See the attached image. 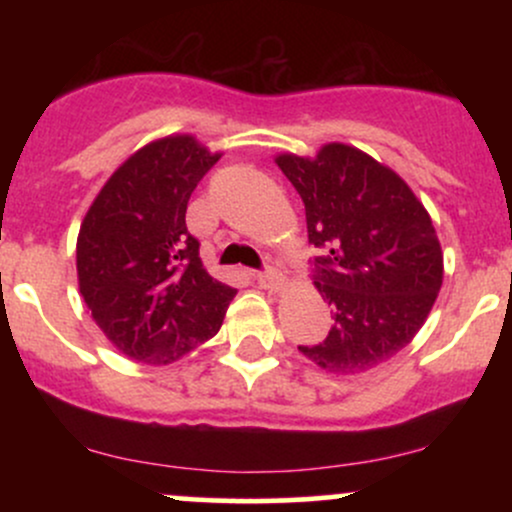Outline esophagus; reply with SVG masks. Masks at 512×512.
Instances as JSON below:
<instances>
[{
	"label": "esophagus",
	"instance_id": "1",
	"mask_svg": "<svg viewBox=\"0 0 512 512\" xmlns=\"http://www.w3.org/2000/svg\"><path fill=\"white\" fill-rule=\"evenodd\" d=\"M257 281H260L262 289L267 291H281L286 286V276L279 272H260L257 274Z\"/></svg>",
	"mask_w": 512,
	"mask_h": 512
}]
</instances>
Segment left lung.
Returning <instances> with one entry per match:
<instances>
[{
    "mask_svg": "<svg viewBox=\"0 0 512 512\" xmlns=\"http://www.w3.org/2000/svg\"><path fill=\"white\" fill-rule=\"evenodd\" d=\"M274 163L303 199L308 240L325 248L313 284L332 327L298 351L327 373L378 368L424 327L443 286L431 216L395 170L356 146L332 142Z\"/></svg>",
    "mask_w": 512,
    "mask_h": 512,
    "instance_id": "8db88e82",
    "label": "left lung"
}]
</instances>
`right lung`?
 <instances>
[{
  "mask_svg": "<svg viewBox=\"0 0 512 512\" xmlns=\"http://www.w3.org/2000/svg\"><path fill=\"white\" fill-rule=\"evenodd\" d=\"M221 158L192 134L149 142L101 187L76 238L93 322L122 356L168 366L221 330L236 289L214 279L187 233L197 182Z\"/></svg>",
  "mask_w": 512,
  "mask_h": 512,
  "instance_id": "right-lung-1",
  "label": "right lung"
}]
</instances>
